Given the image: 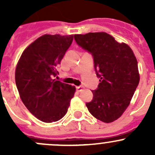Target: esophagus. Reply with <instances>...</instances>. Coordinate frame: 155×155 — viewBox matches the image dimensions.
Instances as JSON below:
<instances>
[{"instance_id": "34e87169", "label": "esophagus", "mask_w": 155, "mask_h": 155, "mask_svg": "<svg viewBox=\"0 0 155 155\" xmlns=\"http://www.w3.org/2000/svg\"><path fill=\"white\" fill-rule=\"evenodd\" d=\"M76 90H77V91L80 92L82 90V86H76Z\"/></svg>"}]
</instances>
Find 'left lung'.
I'll list each match as a JSON object with an SVG mask.
<instances>
[{"mask_svg": "<svg viewBox=\"0 0 155 155\" xmlns=\"http://www.w3.org/2000/svg\"><path fill=\"white\" fill-rule=\"evenodd\" d=\"M77 44L92 54L98 88L86 107L94 118L105 123L119 118L130 105L140 82L138 63L127 44L118 43L106 32L75 34Z\"/></svg>", "mask_w": 155, "mask_h": 155, "instance_id": "8db88e82", "label": "left lung"}]
</instances>
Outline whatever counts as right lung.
<instances>
[{"label": "right lung", "instance_id": "1", "mask_svg": "<svg viewBox=\"0 0 155 155\" xmlns=\"http://www.w3.org/2000/svg\"><path fill=\"white\" fill-rule=\"evenodd\" d=\"M73 35L44 34L21 54L15 72L20 98L37 119L51 123L68 112L76 87L54 79Z\"/></svg>", "mask_w": 155, "mask_h": 155}]
</instances>
